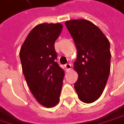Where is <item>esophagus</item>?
Masks as SVG:
<instances>
[{
  "mask_svg": "<svg viewBox=\"0 0 124 124\" xmlns=\"http://www.w3.org/2000/svg\"><path fill=\"white\" fill-rule=\"evenodd\" d=\"M64 67H65L66 70H67V71H69V70L71 69V67H72V64H70V63H67V64H66L64 65Z\"/></svg>",
  "mask_w": 124,
  "mask_h": 124,
  "instance_id": "34e87169",
  "label": "esophagus"
}]
</instances>
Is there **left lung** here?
<instances>
[{"mask_svg": "<svg viewBox=\"0 0 124 124\" xmlns=\"http://www.w3.org/2000/svg\"><path fill=\"white\" fill-rule=\"evenodd\" d=\"M75 43L77 57L74 63L78 73L74 89L79 99L86 104L101 95L110 72V43L101 30L86 20L65 23Z\"/></svg>", "mask_w": 124, "mask_h": 124, "instance_id": "8db88e82", "label": "left lung"}]
</instances>
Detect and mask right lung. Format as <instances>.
I'll return each instance as SVG.
<instances>
[{
  "label": "right lung",
  "mask_w": 124,
  "mask_h": 124,
  "mask_svg": "<svg viewBox=\"0 0 124 124\" xmlns=\"http://www.w3.org/2000/svg\"><path fill=\"white\" fill-rule=\"evenodd\" d=\"M62 30L60 23L35 26L23 42L20 58L30 90L40 104L54 107L60 101L64 70L56 62L55 40Z\"/></svg>",
  "instance_id": "obj_1"
}]
</instances>
